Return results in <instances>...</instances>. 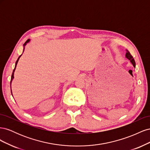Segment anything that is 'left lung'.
Masks as SVG:
<instances>
[{
    "mask_svg": "<svg viewBox=\"0 0 150 150\" xmlns=\"http://www.w3.org/2000/svg\"><path fill=\"white\" fill-rule=\"evenodd\" d=\"M126 57L128 59H129L130 61V62H131V64H132L133 65V66L135 67V66H136V64H135V61L134 60V59L133 57V56L131 55V54L129 53V52L128 51V50H126Z\"/></svg>",
    "mask_w": 150,
    "mask_h": 150,
    "instance_id": "left-lung-1",
    "label": "left lung"
}]
</instances>
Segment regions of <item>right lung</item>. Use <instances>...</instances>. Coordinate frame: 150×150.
<instances>
[{
    "instance_id": "1",
    "label": "right lung",
    "mask_w": 150,
    "mask_h": 150,
    "mask_svg": "<svg viewBox=\"0 0 150 150\" xmlns=\"http://www.w3.org/2000/svg\"><path fill=\"white\" fill-rule=\"evenodd\" d=\"M30 39H28L26 40V42L24 44V45H23V46H24V49H23V52H24V49H25V46H26V44H28V43H29V42H30ZM22 56V54L21 55L18 57V59H17V61L16 62V65H15V67H14V69H13V72H12V76H11V83H12V80L13 79V78H14V76H13V74H14V72H15V70H16V66H17V62H18V61H19V58L21 57V56ZM11 93H12V89H11Z\"/></svg>"
}]
</instances>
